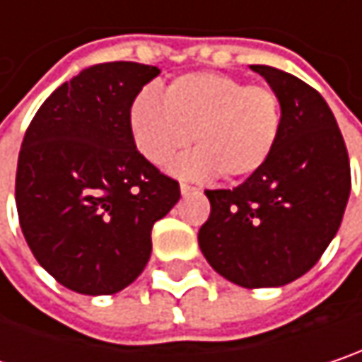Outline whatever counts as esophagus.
Returning <instances> with one entry per match:
<instances>
[{
  "mask_svg": "<svg viewBox=\"0 0 362 362\" xmlns=\"http://www.w3.org/2000/svg\"><path fill=\"white\" fill-rule=\"evenodd\" d=\"M179 187H181V194L183 195H189V194H194V192H197V187L189 185V183H181Z\"/></svg>",
  "mask_w": 362,
  "mask_h": 362,
  "instance_id": "34e87169",
  "label": "esophagus"
}]
</instances>
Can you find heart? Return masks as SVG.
I'll return each instance as SVG.
<instances>
[{
  "mask_svg": "<svg viewBox=\"0 0 362 362\" xmlns=\"http://www.w3.org/2000/svg\"><path fill=\"white\" fill-rule=\"evenodd\" d=\"M280 127L276 92L216 71L173 80L165 100L156 92L142 90L129 109L136 148L156 167L168 165L194 138L197 150L175 170L195 179L220 175L239 181L255 175L270 160Z\"/></svg>",
  "mask_w": 362,
  "mask_h": 362,
  "instance_id": "obj_1",
  "label": "heart"
}]
</instances>
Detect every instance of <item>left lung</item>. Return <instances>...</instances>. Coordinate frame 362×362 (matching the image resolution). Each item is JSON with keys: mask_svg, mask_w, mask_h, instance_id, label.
<instances>
[{"mask_svg": "<svg viewBox=\"0 0 362 362\" xmlns=\"http://www.w3.org/2000/svg\"><path fill=\"white\" fill-rule=\"evenodd\" d=\"M280 100L270 160L235 189L206 192L197 243L222 278L243 288L284 286L311 270L336 237L350 195L344 138L317 90L270 65H249Z\"/></svg>", "mask_w": 362, "mask_h": 362, "instance_id": "8db88e82", "label": "left lung"}]
</instances>
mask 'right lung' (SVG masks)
I'll list each match as a JSON object with an SVG mask.
<instances>
[{
	"instance_id": "obj_1",
	"label": "right lung",
	"mask_w": 362,
	"mask_h": 362,
	"mask_svg": "<svg viewBox=\"0 0 362 362\" xmlns=\"http://www.w3.org/2000/svg\"><path fill=\"white\" fill-rule=\"evenodd\" d=\"M160 74L134 62L96 64L62 84L22 140L16 208L37 262L80 295H115L146 268L152 226L179 183L136 150L129 109Z\"/></svg>"
}]
</instances>
